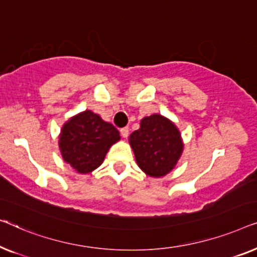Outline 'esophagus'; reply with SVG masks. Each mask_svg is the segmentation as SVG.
I'll return each instance as SVG.
<instances>
[{"mask_svg": "<svg viewBox=\"0 0 257 257\" xmlns=\"http://www.w3.org/2000/svg\"><path fill=\"white\" fill-rule=\"evenodd\" d=\"M120 133H121V136L123 137V139H127L128 135H129V128H128V127L122 128V129L120 130Z\"/></svg>", "mask_w": 257, "mask_h": 257, "instance_id": "34e87169", "label": "esophagus"}]
</instances>
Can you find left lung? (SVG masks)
I'll list each match as a JSON object with an SVG mask.
<instances>
[{"label": "left lung", "instance_id": "obj_1", "mask_svg": "<svg viewBox=\"0 0 257 257\" xmlns=\"http://www.w3.org/2000/svg\"><path fill=\"white\" fill-rule=\"evenodd\" d=\"M129 144L139 168L153 178L171 172L184 150L179 129L161 114L143 117L140 128L130 134Z\"/></svg>", "mask_w": 257, "mask_h": 257}]
</instances>
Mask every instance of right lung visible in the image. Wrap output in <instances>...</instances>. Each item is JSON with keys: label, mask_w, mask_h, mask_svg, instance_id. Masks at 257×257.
Returning <instances> with one entry per match:
<instances>
[{"label": "right lung", "mask_w": 257, "mask_h": 257, "mask_svg": "<svg viewBox=\"0 0 257 257\" xmlns=\"http://www.w3.org/2000/svg\"><path fill=\"white\" fill-rule=\"evenodd\" d=\"M58 139L63 160L86 175L102 164L109 148L121 136L113 124L86 109L65 122Z\"/></svg>", "instance_id": "right-lung-1"}]
</instances>
